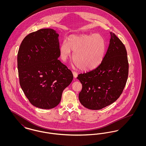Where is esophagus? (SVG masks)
<instances>
[{
	"label": "esophagus",
	"instance_id": "1",
	"mask_svg": "<svg viewBox=\"0 0 146 146\" xmlns=\"http://www.w3.org/2000/svg\"><path fill=\"white\" fill-rule=\"evenodd\" d=\"M72 73H73L74 78H76V77L78 76V73H76V72H74V71H73Z\"/></svg>",
	"mask_w": 146,
	"mask_h": 146
}]
</instances>
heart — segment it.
Here are the masks:
<instances>
[{
  "instance_id": "1",
  "label": "heart",
  "mask_w": 146,
  "mask_h": 146,
  "mask_svg": "<svg viewBox=\"0 0 146 146\" xmlns=\"http://www.w3.org/2000/svg\"><path fill=\"white\" fill-rule=\"evenodd\" d=\"M67 42H63L60 48V56L63 61H66L73 51V60L81 70H94L102 62L106 43L100 35H70Z\"/></svg>"
}]
</instances>
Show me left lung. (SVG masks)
<instances>
[{
  "label": "left lung",
  "mask_w": 146,
  "mask_h": 146,
  "mask_svg": "<svg viewBox=\"0 0 146 146\" xmlns=\"http://www.w3.org/2000/svg\"><path fill=\"white\" fill-rule=\"evenodd\" d=\"M102 62L96 68L80 74L82 84L79 101L85 107L99 110L114 102L121 94L128 77L129 63L124 45L114 33Z\"/></svg>",
  "instance_id": "8db88e82"
}]
</instances>
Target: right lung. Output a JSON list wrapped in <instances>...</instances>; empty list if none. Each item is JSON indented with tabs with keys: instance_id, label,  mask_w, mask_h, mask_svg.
Instances as JSON below:
<instances>
[{
	"instance_id": "obj_1",
	"label": "right lung",
	"mask_w": 146,
	"mask_h": 146,
	"mask_svg": "<svg viewBox=\"0 0 146 146\" xmlns=\"http://www.w3.org/2000/svg\"><path fill=\"white\" fill-rule=\"evenodd\" d=\"M59 35L51 28L27 35L17 54L21 88L31 104L51 109L60 104L63 91L73 79L72 72L58 60Z\"/></svg>"
}]
</instances>
